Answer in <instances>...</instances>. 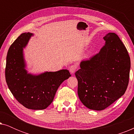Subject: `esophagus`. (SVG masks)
<instances>
[{
	"instance_id": "obj_1",
	"label": "esophagus",
	"mask_w": 134,
	"mask_h": 134,
	"mask_svg": "<svg viewBox=\"0 0 134 134\" xmlns=\"http://www.w3.org/2000/svg\"><path fill=\"white\" fill-rule=\"evenodd\" d=\"M76 71V66L75 65H71L69 68V71H70L71 74H74V72Z\"/></svg>"
}]
</instances>
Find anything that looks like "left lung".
<instances>
[{"label": "left lung", "instance_id": "left-lung-1", "mask_svg": "<svg viewBox=\"0 0 134 134\" xmlns=\"http://www.w3.org/2000/svg\"><path fill=\"white\" fill-rule=\"evenodd\" d=\"M103 38L105 43L99 52L80 62L75 73L80 101L94 110L106 109L124 94L131 68L129 54L118 36L109 33Z\"/></svg>", "mask_w": 134, "mask_h": 134}]
</instances>
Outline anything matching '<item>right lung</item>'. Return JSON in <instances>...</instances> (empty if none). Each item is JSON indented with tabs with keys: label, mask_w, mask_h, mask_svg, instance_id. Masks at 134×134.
<instances>
[{
	"label": "right lung",
	"mask_w": 134,
	"mask_h": 134,
	"mask_svg": "<svg viewBox=\"0 0 134 134\" xmlns=\"http://www.w3.org/2000/svg\"><path fill=\"white\" fill-rule=\"evenodd\" d=\"M34 34H22L8 49L5 68V79L16 100L32 110L46 109L54 100L57 90L64 80L71 76L67 69L35 75L26 69L23 50Z\"/></svg>",
	"instance_id": "1"
}]
</instances>
